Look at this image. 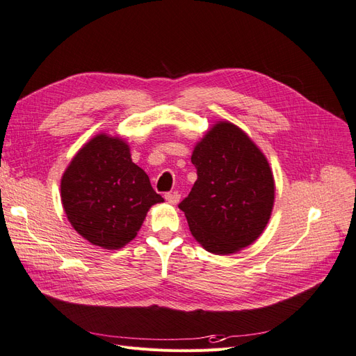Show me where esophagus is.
<instances>
[{"label":"esophagus","mask_w":356,"mask_h":356,"mask_svg":"<svg viewBox=\"0 0 356 356\" xmlns=\"http://www.w3.org/2000/svg\"><path fill=\"white\" fill-rule=\"evenodd\" d=\"M165 200L170 202V204H177L179 202V200H180V195L177 193V192H168V193H165Z\"/></svg>","instance_id":"esophagus-1"}]
</instances>
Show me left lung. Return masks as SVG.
<instances>
[{
  "instance_id": "left-lung-1",
  "label": "left lung",
  "mask_w": 356,
  "mask_h": 356,
  "mask_svg": "<svg viewBox=\"0 0 356 356\" xmlns=\"http://www.w3.org/2000/svg\"><path fill=\"white\" fill-rule=\"evenodd\" d=\"M198 179L179 204L191 234L214 254H234L265 231L275 200L266 156L229 121H219L195 145Z\"/></svg>"
}]
</instances>
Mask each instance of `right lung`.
Segmentation results:
<instances>
[{
	"instance_id": "1",
	"label": "right lung",
	"mask_w": 356,
	"mask_h": 356,
	"mask_svg": "<svg viewBox=\"0 0 356 356\" xmlns=\"http://www.w3.org/2000/svg\"><path fill=\"white\" fill-rule=\"evenodd\" d=\"M67 220L93 245L118 250L136 238L154 204L163 202L129 143L105 133L87 142L60 181Z\"/></svg>"
}]
</instances>
